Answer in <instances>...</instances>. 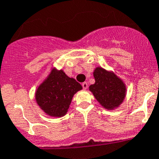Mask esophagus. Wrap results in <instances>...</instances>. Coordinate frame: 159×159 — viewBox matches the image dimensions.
<instances>
[{"label": "esophagus", "instance_id": "obj_1", "mask_svg": "<svg viewBox=\"0 0 159 159\" xmlns=\"http://www.w3.org/2000/svg\"><path fill=\"white\" fill-rule=\"evenodd\" d=\"M82 87H83V88L84 89V90H86V89H87V87H88V84H87V82L83 83V84H82Z\"/></svg>", "mask_w": 159, "mask_h": 159}]
</instances>
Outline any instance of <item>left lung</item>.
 <instances>
[{
	"mask_svg": "<svg viewBox=\"0 0 159 159\" xmlns=\"http://www.w3.org/2000/svg\"><path fill=\"white\" fill-rule=\"evenodd\" d=\"M93 76L95 84L89 88L98 102L107 109L119 107L126 95V86L123 82L113 72L101 67L96 68Z\"/></svg>",
	"mask_w": 159,
	"mask_h": 159,
	"instance_id": "left-lung-1",
	"label": "left lung"
}]
</instances>
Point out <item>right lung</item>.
Returning a JSON list of instances; mask_svg holds the SVG:
<instances>
[{
  "label": "right lung",
  "instance_id": "right-lung-1",
  "mask_svg": "<svg viewBox=\"0 0 159 159\" xmlns=\"http://www.w3.org/2000/svg\"><path fill=\"white\" fill-rule=\"evenodd\" d=\"M80 90L82 86L75 79L69 78L62 70L53 69L37 88L36 100L48 116L61 117L67 112L73 95Z\"/></svg>",
  "mask_w": 159,
  "mask_h": 159
}]
</instances>
